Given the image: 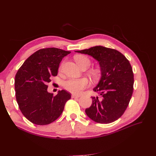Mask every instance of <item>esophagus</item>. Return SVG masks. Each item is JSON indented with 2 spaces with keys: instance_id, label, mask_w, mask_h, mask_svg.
I'll use <instances>...</instances> for the list:
<instances>
[{
  "instance_id": "obj_1",
  "label": "esophagus",
  "mask_w": 156,
  "mask_h": 156,
  "mask_svg": "<svg viewBox=\"0 0 156 156\" xmlns=\"http://www.w3.org/2000/svg\"><path fill=\"white\" fill-rule=\"evenodd\" d=\"M79 97H80V96L77 95V94H72V98H79Z\"/></svg>"
}]
</instances>
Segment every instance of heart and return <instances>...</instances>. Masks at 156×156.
I'll return each mask as SVG.
<instances>
[{
    "label": "heart",
    "instance_id": "heart-1",
    "mask_svg": "<svg viewBox=\"0 0 156 156\" xmlns=\"http://www.w3.org/2000/svg\"><path fill=\"white\" fill-rule=\"evenodd\" d=\"M75 61L80 67L83 65H87L89 67L90 65V61L85 56H77L75 57ZM92 75H95V73L92 72ZM89 85V81L87 78H69L64 83V88L68 91L74 93L79 94L83 90L86 88Z\"/></svg>",
    "mask_w": 156,
    "mask_h": 156
}]
</instances>
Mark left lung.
<instances>
[{"label":"left lung","mask_w":156,"mask_h":156,"mask_svg":"<svg viewBox=\"0 0 156 156\" xmlns=\"http://www.w3.org/2000/svg\"><path fill=\"white\" fill-rule=\"evenodd\" d=\"M75 52L92 56L99 62L101 77L93 90L100 97H91V106L87 115L100 124L118 120L128 106L133 90V73L131 64L119 51L103 46H95Z\"/></svg>","instance_id":"obj_1"}]
</instances>
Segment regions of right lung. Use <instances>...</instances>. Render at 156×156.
I'll list each match as a JSON object with an SVG mask.
<instances>
[{"label":"right lung","mask_w":156,"mask_h":156,"mask_svg":"<svg viewBox=\"0 0 156 156\" xmlns=\"http://www.w3.org/2000/svg\"><path fill=\"white\" fill-rule=\"evenodd\" d=\"M70 51L45 48L36 51L19 69L15 77L16 100L23 115L32 123L47 125L61 115L71 94L64 90L56 96L47 84L56 76L59 64Z\"/></svg>","instance_id":"obj_1"}]
</instances>
